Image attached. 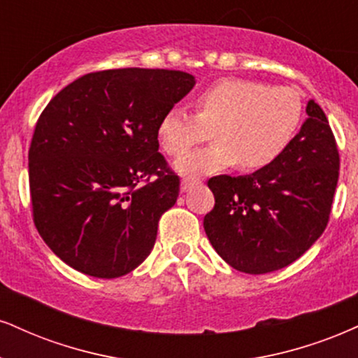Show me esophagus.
Listing matches in <instances>:
<instances>
[{"label": "esophagus", "mask_w": 358, "mask_h": 358, "mask_svg": "<svg viewBox=\"0 0 358 358\" xmlns=\"http://www.w3.org/2000/svg\"><path fill=\"white\" fill-rule=\"evenodd\" d=\"M198 183H200V180H198V178H183L182 183H180V192L187 193L188 190H190V188H193Z\"/></svg>", "instance_id": "34e87169"}]
</instances>
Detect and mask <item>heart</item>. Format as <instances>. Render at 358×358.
Here are the masks:
<instances>
[{"label": "heart", "mask_w": 358, "mask_h": 358, "mask_svg": "<svg viewBox=\"0 0 358 358\" xmlns=\"http://www.w3.org/2000/svg\"><path fill=\"white\" fill-rule=\"evenodd\" d=\"M196 115L173 106L158 123L165 153L182 157L213 130V146L175 163L176 173L200 178L238 165L258 171L273 165L294 140L302 120V101L287 86L242 78L215 81L195 98Z\"/></svg>", "instance_id": "obj_1"}]
</instances>
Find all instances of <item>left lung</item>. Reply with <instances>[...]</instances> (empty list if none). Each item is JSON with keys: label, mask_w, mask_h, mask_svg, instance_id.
<instances>
[{"label": "left lung", "mask_w": 358, "mask_h": 358, "mask_svg": "<svg viewBox=\"0 0 358 358\" xmlns=\"http://www.w3.org/2000/svg\"><path fill=\"white\" fill-rule=\"evenodd\" d=\"M273 165L252 175L208 180L215 206L203 228L228 265L268 273L290 265L324 234L338 182V150L329 120L315 101Z\"/></svg>", "instance_id": "1"}]
</instances>
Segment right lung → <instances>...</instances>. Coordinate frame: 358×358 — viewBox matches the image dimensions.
I'll list each match as a JSON object with an SVG mask.
<instances>
[{
  "label": "right lung",
  "mask_w": 358,
  "mask_h": 358,
  "mask_svg": "<svg viewBox=\"0 0 358 358\" xmlns=\"http://www.w3.org/2000/svg\"><path fill=\"white\" fill-rule=\"evenodd\" d=\"M195 83L185 71L122 68L88 73L48 103L28 155L33 218L71 268L116 278L150 255L180 192L158 123Z\"/></svg>",
  "instance_id": "1"
}]
</instances>
